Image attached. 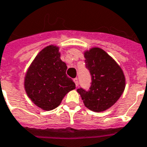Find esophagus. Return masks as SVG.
I'll list each match as a JSON object with an SVG mask.
<instances>
[{
    "label": "esophagus",
    "mask_w": 147,
    "mask_h": 147,
    "mask_svg": "<svg viewBox=\"0 0 147 147\" xmlns=\"http://www.w3.org/2000/svg\"><path fill=\"white\" fill-rule=\"evenodd\" d=\"M73 81H74V83H76V86H78V85H79V81H78V79H77V78H75V79L73 80Z\"/></svg>",
    "instance_id": "1"
}]
</instances>
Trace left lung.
Wrapping results in <instances>:
<instances>
[{
    "mask_svg": "<svg viewBox=\"0 0 147 147\" xmlns=\"http://www.w3.org/2000/svg\"><path fill=\"white\" fill-rule=\"evenodd\" d=\"M86 67L91 76L89 90H77L86 108L102 112L110 108L120 98L125 88V77L121 67L100 48L84 53Z\"/></svg>",
    "mask_w": 147,
    "mask_h": 147,
    "instance_id": "1",
    "label": "left lung"
}]
</instances>
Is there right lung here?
I'll use <instances>...</instances> for the list:
<instances>
[{
  "label": "right lung",
  "mask_w": 147,
  "mask_h": 147,
  "mask_svg": "<svg viewBox=\"0 0 147 147\" xmlns=\"http://www.w3.org/2000/svg\"><path fill=\"white\" fill-rule=\"evenodd\" d=\"M67 65L61 60L59 48L49 45L39 52L28 68L24 80L27 96L39 108L52 110L76 88L66 75Z\"/></svg>",
  "instance_id": "add662e5"
}]
</instances>
